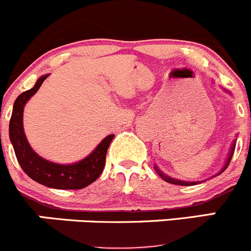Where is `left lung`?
I'll return each instance as SVG.
<instances>
[{
  "label": "left lung",
  "instance_id": "left-lung-1",
  "mask_svg": "<svg viewBox=\"0 0 251 251\" xmlns=\"http://www.w3.org/2000/svg\"><path fill=\"white\" fill-rule=\"evenodd\" d=\"M223 90H225V91H227V90H226V89H223ZM228 93H229V91H228ZM229 94H230V93H229ZM235 144H237V139H234V140H233V143H232V145H230L229 152H228V155H227V158H226V161H225V165H223V167L221 168V171H220V172H217V173H216L215 176H212V177H216V176L221 175V173H222L223 171H225L226 168L228 167V165H229L230 160H232L233 152H234ZM153 168H155V171H156V172H157V175L160 176V177L162 178V179L165 180V182H167V183H171V184H176V185H195V184H198V183H200V182H188V180H180V179H177V178H172V177H170V176L165 175V173H163L162 171H161L160 168H158L157 166H156V165L153 166Z\"/></svg>",
  "mask_w": 251,
  "mask_h": 251
}]
</instances>
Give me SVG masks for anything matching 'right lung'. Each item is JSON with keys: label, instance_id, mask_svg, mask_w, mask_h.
<instances>
[{"label": "right lung", "instance_id": "1", "mask_svg": "<svg viewBox=\"0 0 251 251\" xmlns=\"http://www.w3.org/2000/svg\"><path fill=\"white\" fill-rule=\"evenodd\" d=\"M49 75L45 74L40 76L30 90L24 91L16 99L9 121V139L22 170L31 179L53 189H83L95 182L102 172L107 149L115 135L110 134L106 136L86 157L74 163H56L38 155L24 133L23 112L26 102L35 95Z\"/></svg>", "mask_w": 251, "mask_h": 251}]
</instances>
